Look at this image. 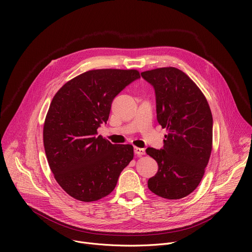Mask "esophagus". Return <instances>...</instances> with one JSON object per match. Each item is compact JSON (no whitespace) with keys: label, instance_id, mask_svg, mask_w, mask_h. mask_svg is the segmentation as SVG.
<instances>
[{"label":"esophagus","instance_id":"1","mask_svg":"<svg viewBox=\"0 0 252 252\" xmlns=\"http://www.w3.org/2000/svg\"><path fill=\"white\" fill-rule=\"evenodd\" d=\"M135 153L137 154V155H139V156H141V155H144L145 153H146V151H145V149H143V148H139V147H135Z\"/></svg>","mask_w":252,"mask_h":252}]
</instances>
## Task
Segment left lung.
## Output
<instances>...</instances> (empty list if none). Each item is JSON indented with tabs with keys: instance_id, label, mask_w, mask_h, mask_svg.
<instances>
[{
	"instance_id": "8db88e82",
	"label": "left lung",
	"mask_w": 252,
	"mask_h": 252,
	"mask_svg": "<svg viewBox=\"0 0 252 252\" xmlns=\"http://www.w3.org/2000/svg\"><path fill=\"white\" fill-rule=\"evenodd\" d=\"M156 95L157 121L166 128L163 149L147 148L158 170L148 188L165 199H181L201 182L213 150V115L201 90L176 67L141 72Z\"/></svg>"
}]
</instances>
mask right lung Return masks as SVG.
I'll return each mask as SVG.
<instances>
[{"instance_id":"obj_1","label":"right lung","mask_w":252,"mask_h":252,"mask_svg":"<svg viewBox=\"0 0 252 252\" xmlns=\"http://www.w3.org/2000/svg\"><path fill=\"white\" fill-rule=\"evenodd\" d=\"M140 77L137 69H93L63 85L47 112L43 140L49 166L69 196L92 202L109 195L134 157L129 144L97 136L119 92Z\"/></svg>"}]
</instances>
